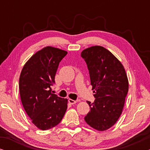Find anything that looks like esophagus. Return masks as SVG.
<instances>
[{"label": "esophagus", "instance_id": "1", "mask_svg": "<svg viewBox=\"0 0 150 150\" xmlns=\"http://www.w3.org/2000/svg\"><path fill=\"white\" fill-rule=\"evenodd\" d=\"M68 102L70 103L71 104H76L77 102V101H76V100H71V99H69L68 100Z\"/></svg>", "mask_w": 150, "mask_h": 150}]
</instances>
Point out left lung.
I'll use <instances>...</instances> for the list:
<instances>
[{
	"label": "left lung",
	"mask_w": 150,
	"mask_h": 150,
	"mask_svg": "<svg viewBox=\"0 0 150 150\" xmlns=\"http://www.w3.org/2000/svg\"><path fill=\"white\" fill-rule=\"evenodd\" d=\"M87 63L95 100L87 101L88 125L98 131L108 130L118 120L128 91V80L120 61L105 48L91 46L81 52Z\"/></svg>",
	"instance_id": "obj_1"
}]
</instances>
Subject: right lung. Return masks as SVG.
<instances>
[{
	"mask_svg": "<svg viewBox=\"0 0 150 150\" xmlns=\"http://www.w3.org/2000/svg\"><path fill=\"white\" fill-rule=\"evenodd\" d=\"M66 51L47 46L30 57L20 76L22 104L32 123L46 130L58 125L67 108V100L51 93L60 61Z\"/></svg>",
	"mask_w": 150,
	"mask_h": 150,
	"instance_id": "1",
	"label": "right lung"
}]
</instances>
